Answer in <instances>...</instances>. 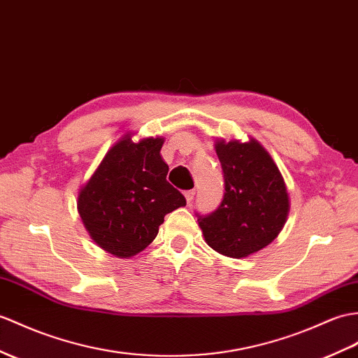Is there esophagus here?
<instances>
[{
  "label": "esophagus",
  "mask_w": 358,
  "mask_h": 358,
  "mask_svg": "<svg viewBox=\"0 0 358 358\" xmlns=\"http://www.w3.org/2000/svg\"><path fill=\"white\" fill-rule=\"evenodd\" d=\"M185 198H186V201L190 204L194 201V198H195V190L194 189H190V190H186L185 192Z\"/></svg>",
  "instance_id": "obj_1"
}]
</instances>
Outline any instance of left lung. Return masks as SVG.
<instances>
[{
    "label": "left lung",
    "instance_id": "obj_1",
    "mask_svg": "<svg viewBox=\"0 0 358 358\" xmlns=\"http://www.w3.org/2000/svg\"><path fill=\"white\" fill-rule=\"evenodd\" d=\"M215 151L226 192L220 207L199 217L206 243L224 256L247 257L278 238L289 212L284 177L259 141L218 138Z\"/></svg>",
    "mask_w": 358,
    "mask_h": 358
}]
</instances>
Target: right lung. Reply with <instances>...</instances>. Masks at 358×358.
<instances>
[{
  "mask_svg": "<svg viewBox=\"0 0 358 358\" xmlns=\"http://www.w3.org/2000/svg\"><path fill=\"white\" fill-rule=\"evenodd\" d=\"M163 137L138 141L124 134L110 148L93 176L79 189L78 212L91 239L115 257L143 252L159 234L164 215L186 206L166 181Z\"/></svg>",
  "mask_w": 358,
  "mask_h": 358,
  "instance_id": "right-lung-1",
  "label": "right lung"
}]
</instances>
